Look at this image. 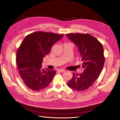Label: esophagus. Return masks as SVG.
<instances>
[{"label": "esophagus", "mask_w": 120, "mask_h": 120, "mask_svg": "<svg viewBox=\"0 0 120 120\" xmlns=\"http://www.w3.org/2000/svg\"><path fill=\"white\" fill-rule=\"evenodd\" d=\"M58 71H60V72H64L65 71L63 69H59L58 70Z\"/></svg>", "instance_id": "34e87169"}]
</instances>
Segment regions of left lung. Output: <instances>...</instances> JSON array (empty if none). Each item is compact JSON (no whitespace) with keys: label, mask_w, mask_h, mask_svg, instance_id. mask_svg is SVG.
Here are the masks:
<instances>
[{"label":"left lung","mask_w":120,"mask_h":120,"mask_svg":"<svg viewBox=\"0 0 120 120\" xmlns=\"http://www.w3.org/2000/svg\"><path fill=\"white\" fill-rule=\"evenodd\" d=\"M66 36L78 48L84 69L79 74L73 73L67 85L73 90L82 91L92 85L99 76L105 62L104 49L99 41L88 34L70 33Z\"/></svg>","instance_id":"1"}]
</instances>
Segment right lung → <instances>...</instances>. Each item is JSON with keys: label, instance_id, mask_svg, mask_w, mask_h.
I'll return each mask as SVG.
<instances>
[{"label": "right lung", "instance_id": "add662e5", "mask_svg": "<svg viewBox=\"0 0 120 120\" xmlns=\"http://www.w3.org/2000/svg\"><path fill=\"white\" fill-rule=\"evenodd\" d=\"M64 34L38 31L28 35L17 49L16 63L25 84L35 91H39L49 85L56 71L44 69V57L50 52L55 42Z\"/></svg>", "mask_w": 120, "mask_h": 120}]
</instances>
